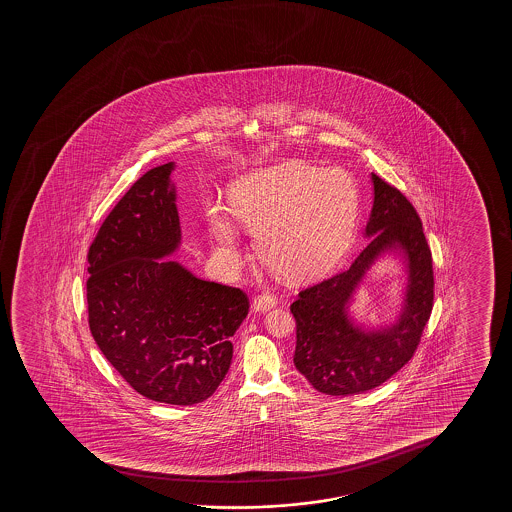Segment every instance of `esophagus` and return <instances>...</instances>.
Listing matches in <instances>:
<instances>
[{
	"instance_id": "esophagus-1",
	"label": "esophagus",
	"mask_w": 512,
	"mask_h": 512,
	"mask_svg": "<svg viewBox=\"0 0 512 512\" xmlns=\"http://www.w3.org/2000/svg\"><path fill=\"white\" fill-rule=\"evenodd\" d=\"M276 302H278V299H276L273 294H260L253 299L252 309L253 311L264 313V311H269V309L274 308Z\"/></svg>"
}]
</instances>
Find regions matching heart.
<instances>
[{"instance_id": "heart-1", "label": "heart", "mask_w": 512, "mask_h": 512, "mask_svg": "<svg viewBox=\"0 0 512 512\" xmlns=\"http://www.w3.org/2000/svg\"><path fill=\"white\" fill-rule=\"evenodd\" d=\"M360 196L344 169L288 162L236 183L231 210L257 234L260 259L292 280L311 278L336 266L357 227ZM208 224L218 245L234 252L238 232L218 208Z\"/></svg>"}]
</instances>
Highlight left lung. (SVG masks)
I'll return each mask as SVG.
<instances>
[{"label":"left lung","mask_w":512,"mask_h":512,"mask_svg":"<svg viewBox=\"0 0 512 512\" xmlns=\"http://www.w3.org/2000/svg\"><path fill=\"white\" fill-rule=\"evenodd\" d=\"M374 204L365 227L369 243L348 269L304 288L290 311L297 325V371L327 395H355L383 385L413 358L434 306L432 253L413 204L372 173ZM402 249L408 262L405 309L388 330L364 331L345 315V304L373 260Z\"/></svg>","instance_id":"8db88e82"}]
</instances>
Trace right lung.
I'll list each match as a JSON object with an SVG mask.
<instances>
[{
  "mask_svg": "<svg viewBox=\"0 0 512 512\" xmlns=\"http://www.w3.org/2000/svg\"><path fill=\"white\" fill-rule=\"evenodd\" d=\"M173 162L150 169L115 204L89 246V327L136 392L192 406L231 367V337L248 315L241 288L196 278L173 260L180 245Z\"/></svg>",
  "mask_w": 512,
  "mask_h": 512,
  "instance_id": "add662e5",
  "label": "right lung"
}]
</instances>
